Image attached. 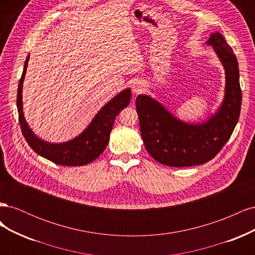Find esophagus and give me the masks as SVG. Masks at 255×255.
<instances>
[{"mask_svg": "<svg viewBox=\"0 0 255 255\" xmlns=\"http://www.w3.org/2000/svg\"><path fill=\"white\" fill-rule=\"evenodd\" d=\"M132 89H133L134 94H136V95L141 94V92L144 90V84L142 82H140V81H136L133 84Z\"/></svg>", "mask_w": 255, "mask_h": 255, "instance_id": "esophagus-1", "label": "esophagus"}]
</instances>
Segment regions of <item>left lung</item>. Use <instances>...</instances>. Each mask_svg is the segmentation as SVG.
<instances>
[{"label": "left lung", "instance_id": "1", "mask_svg": "<svg viewBox=\"0 0 255 255\" xmlns=\"http://www.w3.org/2000/svg\"><path fill=\"white\" fill-rule=\"evenodd\" d=\"M207 44L214 47L226 70L225 100L218 112L201 125H189L175 118L156 100L145 95L136 99L144 146L158 163L188 167L214 158L232 135L242 107L238 63L223 36L213 33Z\"/></svg>", "mask_w": 255, "mask_h": 255}]
</instances>
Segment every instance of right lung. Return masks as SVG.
I'll list each match as a JSON object with an SVG mask.
<instances>
[{"label": "right lung", "instance_id": "right-lung-1", "mask_svg": "<svg viewBox=\"0 0 255 255\" xmlns=\"http://www.w3.org/2000/svg\"><path fill=\"white\" fill-rule=\"evenodd\" d=\"M29 55L27 56L24 69L19 81L17 107L19 113V123L22 134L25 140L37 154L47 158L54 164L63 166H84L91 163L101 155L109 144L110 134L114 126V121L118 114L129 104L130 89L121 91L109 103H106L96 115L94 120L84 132L74 139L63 143H51L38 138L29 128L23 115L22 105V86L27 69Z\"/></svg>", "mask_w": 255, "mask_h": 255}]
</instances>
